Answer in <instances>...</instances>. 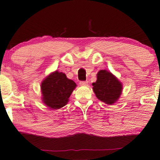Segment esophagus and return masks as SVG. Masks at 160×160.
Returning a JSON list of instances; mask_svg holds the SVG:
<instances>
[{
  "mask_svg": "<svg viewBox=\"0 0 160 160\" xmlns=\"http://www.w3.org/2000/svg\"><path fill=\"white\" fill-rule=\"evenodd\" d=\"M79 84L81 85H83V86H85V85H87L88 84V81H81L79 82Z\"/></svg>",
  "mask_w": 160,
  "mask_h": 160,
  "instance_id": "1",
  "label": "esophagus"
}]
</instances>
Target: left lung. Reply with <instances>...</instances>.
I'll return each mask as SVG.
<instances>
[{
  "instance_id": "1",
  "label": "left lung",
  "mask_w": 160,
  "mask_h": 160,
  "mask_svg": "<svg viewBox=\"0 0 160 160\" xmlns=\"http://www.w3.org/2000/svg\"><path fill=\"white\" fill-rule=\"evenodd\" d=\"M92 85L97 98L108 105L115 103L121 94V83L115 76L105 70L99 71L97 82Z\"/></svg>"
}]
</instances>
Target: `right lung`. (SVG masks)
I'll return each instance as SVG.
<instances>
[{
    "label": "right lung",
    "instance_id": "right-lung-1",
    "mask_svg": "<svg viewBox=\"0 0 160 160\" xmlns=\"http://www.w3.org/2000/svg\"><path fill=\"white\" fill-rule=\"evenodd\" d=\"M76 87L65 73L55 71L48 76L41 84L43 102L52 109H59L67 104Z\"/></svg>",
    "mask_w": 160,
    "mask_h": 160
}]
</instances>
